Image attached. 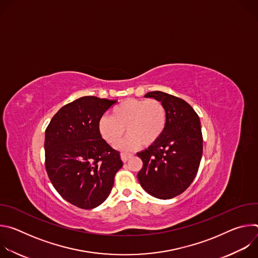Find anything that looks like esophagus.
Listing matches in <instances>:
<instances>
[{"label":"esophagus","mask_w":258,"mask_h":258,"mask_svg":"<svg viewBox=\"0 0 258 258\" xmlns=\"http://www.w3.org/2000/svg\"><path fill=\"white\" fill-rule=\"evenodd\" d=\"M121 160L123 161V162H126L127 160H128V158H131L132 156H133V154L132 153H121Z\"/></svg>","instance_id":"esophagus-1"}]
</instances>
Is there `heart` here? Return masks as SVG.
I'll return each mask as SVG.
<instances>
[{"mask_svg":"<svg viewBox=\"0 0 258 258\" xmlns=\"http://www.w3.org/2000/svg\"><path fill=\"white\" fill-rule=\"evenodd\" d=\"M165 125L166 109L160 101L128 99L112 109L111 117L103 116L99 120V132L108 144L115 145L126 130L128 136L118 147L127 151L156 143Z\"/></svg>","mask_w":258,"mask_h":258,"instance_id":"b5f03b06","label":"heart"}]
</instances>
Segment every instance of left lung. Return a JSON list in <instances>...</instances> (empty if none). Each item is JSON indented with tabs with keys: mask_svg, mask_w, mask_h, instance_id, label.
<instances>
[{
	"mask_svg": "<svg viewBox=\"0 0 258 258\" xmlns=\"http://www.w3.org/2000/svg\"><path fill=\"white\" fill-rule=\"evenodd\" d=\"M145 97L164 105L166 125L156 143L137 153L143 161L138 179L147 193L171 199L186 191L198 172L203 152L200 119L192 106L178 97L160 91Z\"/></svg>",
	"mask_w": 258,
	"mask_h": 258,
	"instance_id": "8db88e82",
	"label": "left lung"
}]
</instances>
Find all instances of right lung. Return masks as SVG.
I'll return each mask as SVG.
<instances>
[{
    "label": "right lung",
    "mask_w": 258,
    "mask_h": 258,
    "mask_svg": "<svg viewBox=\"0 0 258 258\" xmlns=\"http://www.w3.org/2000/svg\"><path fill=\"white\" fill-rule=\"evenodd\" d=\"M116 101L86 96L63 106L45 133V165L60 196L82 209L102 204L122 167L101 136L99 120Z\"/></svg>",
    "instance_id": "obj_1"
}]
</instances>
